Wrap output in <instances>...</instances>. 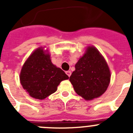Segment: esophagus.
Here are the masks:
<instances>
[{"instance_id": "1", "label": "esophagus", "mask_w": 133, "mask_h": 133, "mask_svg": "<svg viewBox=\"0 0 133 133\" xmlns=\"http://www.w3.org/2000/svg\"><path fill=\"white\" fill-rule=\"evenodd\" d=\"M66 74L69 76V77H70V75H71V72H70V70H68V71H66Z\"/></svg>"}]
</instances>
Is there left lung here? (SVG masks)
<instances>
[{
    "instance_id": "8db88e82",
    "label": "left lung",
    "mask_w": 133,
    "mask_h": 133,
    "mask_svg": "<svg viewBox=\"0 0 133 133\" xmlns=\"http://www.w3.org/2000/svg\"><path fill=\"white\" fill-rule=\"evenodd\" d=\"M110 80L109 66L93 46H88L69 78L75 92L87 101L101 97L107 89Z\"/></svg>"
}]
</instances>
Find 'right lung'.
Returning <instances> with one entry per match:
<instances>
[{"label":"right lung","instance_id":"add662e5","mask_svg":"<svg viewBox=\"0 0 133 133\" xmlns=\"http://www.w3.org/2000/svg\"><path fill=\"white\" fill-rule=\"evenodd\" d=\"M69 78L62 69L52 64L50 55L43 47L36 49L29 56L20 74L23 89L30 97L40 100L56 92L61 81Z\"/></svg>","mask_w":133,"mask_h":133}]
</instances>
